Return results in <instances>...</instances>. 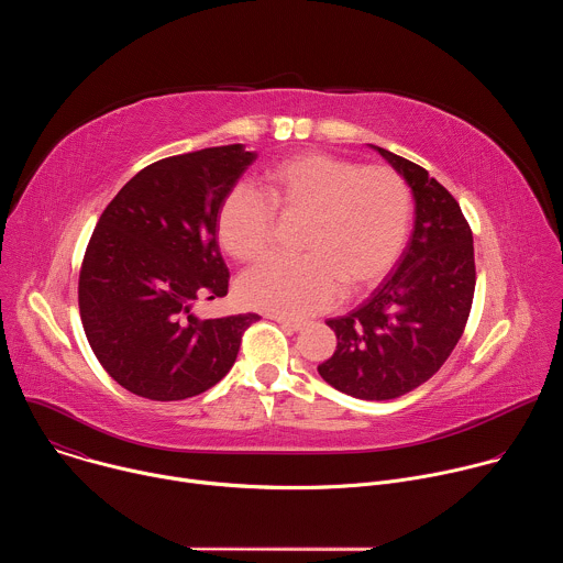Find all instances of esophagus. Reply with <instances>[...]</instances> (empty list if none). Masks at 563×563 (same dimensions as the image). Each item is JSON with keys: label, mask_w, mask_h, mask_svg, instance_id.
Instances as JSON below:
<instances>
[{"label": "esophagus", "mask_w": 563, "mask_h": 563, "mask_svg": "<svg viewBox=\"0 0 563 563\" xmlns=\"http://www.w3.org/2000/svg\"><path fill=\"white\" fill-rule=\"evenodd\" d=\"M274 320L287 332H300L305 328V323H300V320H289V318H280V316H274Z\"/></svg>", "instance_id": "1"}]
</instances>
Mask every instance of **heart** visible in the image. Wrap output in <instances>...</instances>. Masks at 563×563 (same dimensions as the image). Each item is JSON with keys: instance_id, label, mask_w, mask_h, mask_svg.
Here are the masks:
<instances>
[{"instance_id": "obj_1", "label": "heart", "mask_w": 563, "mask_h": 563, "mask_svg": "<svg viewBox=\"0 0 563 563\" xmlns=\"http://www.w3.org/2000/svg\"><path fill=\"white\" fill-rule=\"evenodd\" d=\"M263 192L240 185L222 202L218 235L224 252L261 261L272 243L274 210L302 218L298 258H272L240 278L245 305L307 318L336 302L341 287L358 291L378 283L404 252L412 200L408 185L387 167L307 151L278 159L263 174Z\"/></svg>"}]
</instances>
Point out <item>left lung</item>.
I'll list each match as a JSON object with an SVG mask.
<instances>
[{"label":"left lung","instance_id":"obj_1","mask_svg":"<svg viewBox=\"0 0 563 563\" xmlns=\"http://www.w3.org/2000/svg\"><path fill=\"white\" fill-rule=\"evenodd\" d=\"M406 180L415 198L408 247L365 302L330 318L336 352L318 374L363 400L404 396L448 361L474 296L472 231L459 202L430 174L369 144Z\"/></svg>","mask_w":563,"mask_h":563}]
</instances>
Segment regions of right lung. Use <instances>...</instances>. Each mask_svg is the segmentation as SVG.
<instances>
[{
  "label": "right lung",
  "mask_w": 563,
  "mask_h": 563,
  "mask_svg": "<svg viewBox=\"0 0 563 563\" xmlns=\"http://www.w3.org/2000/svg\"><path fill=\"white\" fill-rule=\"evenodd\" d=\"M256 157L229 144L157 159L100 216L79 272V316L100 365L124 389L151 400L207 391L261 318L191 311L198 298L227 294L218 213Z\"/></svg>",
  "instance_id": "add662e5"
}]
</instances>
